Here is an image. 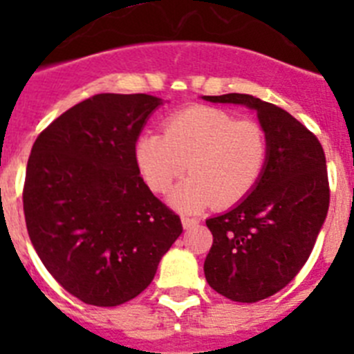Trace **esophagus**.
<instances>
[{"label": "esophagus", "instance_id": "1", "mask_svg": "<svg viewBox=\"0 0 354 354\" xmlns=\"http://www.w3.org/2000/svg\"><path fill=\"white\" fill-rule=\"evenodd\" d=\"M196 225H198V220H195V218H187V216H183V227L186 228V230H189V228H195Z\"/></svg>", "mask_w": 354, "mask_h": 354}]
</instances>
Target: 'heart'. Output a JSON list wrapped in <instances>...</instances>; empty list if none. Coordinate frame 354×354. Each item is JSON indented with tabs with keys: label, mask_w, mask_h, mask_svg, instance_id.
<instances>
[{
	"label": "heart",
	"mask_w": 354,
	"mask_h": 354,
	"mask_svg": "<svg viewBox=\"0 0 354 354\" xmlns=\"http://www.w3.org/2000/svg\"><path fill=\"white\" fill-rule=\"evenodd\" d=\"M268 156L270 140L259 122L214 106L174 113L162 134H142L134 145L138 170L152 192H168L186 167L192 171L170 195L171 204L186 212L241 202L261 180Z\"/></svg>",
	"instance_id": "b5f03b06"
}]
</instances>
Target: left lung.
Wrapping results in <instances>:
<instances>
[{
  "label": "left lung",
  "mask_w": 354,
  "mask_h": 354,
  "mask_svg": "<svg viewBox=\"0 0 354 354\" xmlns=\"http://www.w3.org/2000/svg\"><path fill=\"white\" fill-rule=\"evenodd\" d=\"M205 101L257 109L270 156L261 180L241 204L205 225L212 246L204 271L225 298L255 303L282 290L303 268L330 205L326 158L317 136L286 109L248 93Z\"/></svg>",
  "instance_id": "1"
}]
</instances>
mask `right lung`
<instances>
[{"instance_id": "obj_1", "label": "right lung", "mask_w": 354, "mask_h": 354, "mask_svg": "<svg viewBox=\"0 0 354 354\" xmlns=\"http://www.w3.org/2000/svg\"><path fill=\"white\" fill-rule=\"evenodd\" d=\"M159 104L147 93H97L53 120L31 147L23 189L31 245L56 282L88 305L136 298L183 232L134 158Z\"/></svg>"}]
</instances>
